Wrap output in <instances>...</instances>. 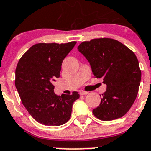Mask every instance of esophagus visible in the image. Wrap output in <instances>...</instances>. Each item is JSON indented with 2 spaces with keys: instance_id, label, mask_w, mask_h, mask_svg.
Here are the masks:
<instances>
[{
  "instance_id": "obj_1",
  "label": "esophagus",
  "mask_w": 151,
  "mask_h": 151,
  "mask_svg": "<svg viewBox=\"0 0 151 151\" xmlns=\"http://www.w3.org/2000/svg\"><path fill=\"white\" fill-rule=\"evenodd\" d=\"M80 93L81 95H86V94H88V92L81 90V91H80Z\"/></svg>"
}]
</instances>
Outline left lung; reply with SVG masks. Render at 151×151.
I'll return each instance as SVG.
<instances>
[{
    "instance_id": "1",
    "label": "left lung",
    "mask_w": 151,
    "mask_h": 151,
    "mask_svg": "<svg viewBox=\"0 0 151 151\" xmlns=\"http://www.w3.org/2000/svg\"><path fill=\"white\" fill-rule=\"evenodd\" d=\"M77 49L87 59L95 78L107 86L100 104L93 110L96 118L110 121L123 116L134 104L141 82V70L135 54L118 40L93 39Z\"/></svg>"
}]
</instances>
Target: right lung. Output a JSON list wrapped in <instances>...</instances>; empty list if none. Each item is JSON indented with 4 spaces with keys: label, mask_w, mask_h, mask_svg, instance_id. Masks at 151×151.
<instances>
[{
    "label": "right lung",
    "mask_w": 151,
    "mask_h": 151,
    "mask_svg": "<svg viewBox=\"0 0 151 151\" xmlns=\"http://www.w3.org/2000/svg\"><path fill=\"white\" fill-rule=\"evenodd\" d=\"M77 42L37 43L22 56L15 70V87L31 116L45 125H61L69 120L78 92L58 96L53 82L60 76L63 60Z\"/></svg>",
    "instance_id": "right-lung-1"
}]
</instances>
